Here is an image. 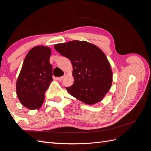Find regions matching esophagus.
<instances>
[{"mask_svg":"<svg viewBox=\"0 0 151 151\" xmlns=\"http://www.w3.org/2000/svg\"><path fill=\"white\" fill-rule=\"evenodd\" d=\"M64 78H65V76H60V77H58V78H57V79L58 80V81H63Z\"/></svg>","mask_w":151,"mask_h":151,"instance_id":"1","label":"esophagus"}]
</instances>
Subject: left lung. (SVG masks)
<instances>
[{"mask_svg":"<svg viewBox=\"0 0 151 151\" xmlns=\"http://www.w3.org/2000/svg\"><path fill=\"white\" fill-rule=\"evenodd\" d=\"M54 49L69 59L73 67L74 83L66 89L73 97L88 104L101 101L112 82L110 64L97 46L85 41L56 44Z\"/></svg>","mask_w":151,"mask_h":151,"instance_id":"obj_1","label":"left lung"}]
</instances>
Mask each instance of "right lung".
Masks as SVG:
<instances>
[{"mask_svg": "<svg viewBox=\"0 0 151 151\" xmlns=\"http://www.w3.org/2000/svg\"><path fill=\"white\" fill-rule=\"evenodd\" d=\"M50 48L38 46L26 56L16 83L17 95L21 103L30 110L40 108L45 93L52 81V66L49 62Z\"/></svg>", "mask_w": 151, "mask_h": 151, "instance_id": "add662e5", "label": "right lung"}]
</instances>
